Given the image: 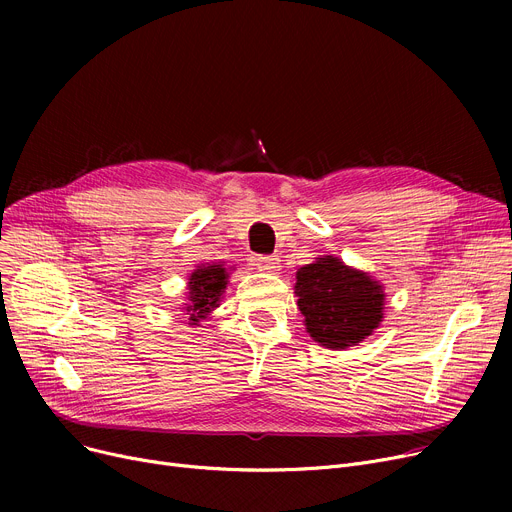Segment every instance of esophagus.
I'll return each instance as SVG.
<instances>
[{
    "label": "esophagus",
    "mask_w": 512,
    "mask_h": 512,
    "mask_svg": "<svg viewBox=\"0 0 512 512\" xmlns=\"http://www.w3.org/2000/svg\"><path fill=\"white\" fill-rule=\"evenodd\" d=\"M251 263L255 265V270L263 272V274H278L280 270V259L278 257H261V255H255L251 259Z\"/></svg>",
    "instance_id": "34e87169"
}]
</instances>
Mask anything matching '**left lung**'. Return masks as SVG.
<instances>
[{
	"instance_id": "left-lung-1",
	"label": "left lung",
	"mask_w": 512,
	"mask_h": 512,
	"mask_svg": "<svg viewBox=\"0 0 512 512\" xmlns=\"http://www.w3.org/2000/svg\"><path fill=\"white\" fill-rule=\"evenodd\" d=\"M294 294L305 330L332 351L363 342L384 321V284L334 255H319L303 265Z\"/></svg>"
}]
</instances>
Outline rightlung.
<instances>
[{
	"label": "right lung",
	"instance_id": "add662e5",
	"mask_svg": "<svg viewBox=\"0 0 512 512\" xmlns=\"http://www.w3.org/2000/svg\"><path fill=\"white\" fill-rule=\"evenodd\" d=\"M230 272L224 267V261H218L201 263L197 265V270H193V274L188 276V292L184 297L186 303L182 307L188 315V326L197 328L201 324V319L211 317V313L220 307L230 280Z\"/></svg>",
	"mask_w": 512,
	"mask_h": 512
}]
</instances>
